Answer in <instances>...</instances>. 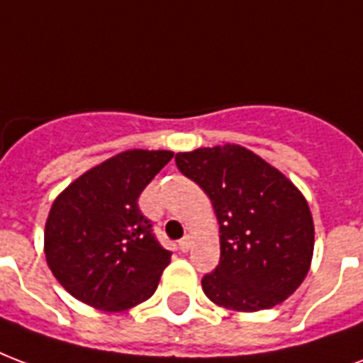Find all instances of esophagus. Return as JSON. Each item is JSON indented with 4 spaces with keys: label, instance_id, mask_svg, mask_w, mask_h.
<instances>
[{
    "label": "esophagus",
    "instance_id": "34e87169",
    "mask_svg": "<svg viewBox=\"0 0 363 363\" xmlns=\"http://www.w3.org/2000/svg\"><path fill=\"white\" fill-rule=\"evenodd\" d=\"M178 249L182 250V252H187V250L191 249V239H189V237H184L178 243Z\"/></svg>",
    "mask_w": 363,
    "mask_h": 363
}]
</instances>
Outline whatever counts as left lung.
I'll return each mask as SVG.
<instances>
[{
    "label": "left lung",
    "instance_id": "left-lung-1",
    "mask_svg": "<svg viewBox=\"0 0 363 363\" xmlns=\"http://www.w3.org/2000/svg\"><path fill=\"white\" fill-rule=\"evenodd\" d=\"M176 166L211 197L220 223V262L201 281L204 295L237 312L266 310L293 295L314 252L302 193L239 145L178 152Z\"/></svg>",
    "mask_w": 363,
    "mask_h": 363
}]
</instances>
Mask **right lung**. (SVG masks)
I'll use <instances>...</instances> for the list:
<instances>
[{
  "label": "right lung",
  "instance_id": "right-lung-1",
  "mask_svg": "<svg viewBox=\"0 0 363 363\" xmlns=\"http://www.w3.org/2000/svg\"><path fill=\"white\" fill-rule=\"evenodd\" d=\"M172 157V151L118 152L57 197L45 223V258L74 298L120 312L157 291L170 250L157 241L138 199Z\"/></svg>",
  "mask_w": 363,
  "mask_h": 363
}]
</instances>
